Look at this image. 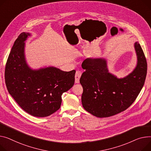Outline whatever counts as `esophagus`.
<instances>
[{
    "label": "esophagus",
    "mask_w": 151,
    "mask_h": 151,
    "mask_svg": "<svg viewBox=\"0 0 151 151\" xmlns=\"http://www.w3.org/2000/svg\"><path fill=\"white\" fill-rule=\"evenodd\" d=\"M81 75H82L81 72L79 71V70H78V71L76 72L75 76V83H79V79H80V78H81Z\"/></svg>",
    "instance_id": "34e87169"
}]
</instances>
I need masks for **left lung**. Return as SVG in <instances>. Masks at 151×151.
Returning <instances> with one entry per match:
<instances>
[{
	"label": "left lung",
	"instance_id": "8db88e82",
	"mask_svg": "<svg viewBox=\"0 0 151 151\" xmlns=\"http://www.w3.org/2000/svg\"><path fill=\"white\" fill-rule=\"evenodd\" d=\"M134 48L137 66L132 73L118 78L109 72L106 59H86L82 63L83 73L79 82L83 86L82 104L92 115L104 118L122 112L130 106L142 89L147 73V63L138 42Z\"/></svg>",
	"mask_w": 151,
	"mask_h": 151
}]
</instances>
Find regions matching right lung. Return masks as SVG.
I'll list each match as a JSON object with an SVG mask.
<instances>
[{
  "label": "right lung",
  "instance_id": "right-lung-1",
  "mask_svg": "<svg viewBox=\"0 0 151 151\" xmlns=\"http://www.w3.org/2000/svg\"><path fill=\"white\" fill-rule=\"evenodd\" d=\"M31 36L23 32L15 41L5 70L9 93L28 114L45 117L61 107V96L75 83V70L64 72L54 67L33 70L25 56V41Z\"/></svg>",
  "mask_w": 151,
  "mask_h": 151
}]
</instances>
